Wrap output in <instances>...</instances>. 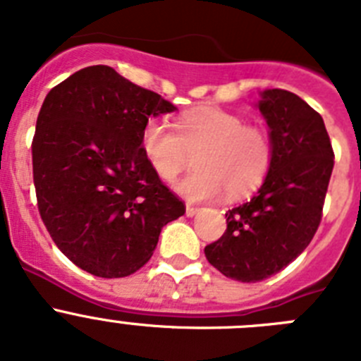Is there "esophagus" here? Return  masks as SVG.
Wrapping results in <instances>:
<instances>
[{
	"mask_svg": "<svg viewBox=\"0 0 361 361\" xmlns=\"http://www.w3.org/2000/svg\"><path fill=\"white\" fill-rule=\"evenodd\" d=\"M199 212H200V209L197 208V206H191V204H188V206H186V215L188 216H195Z\"/></svg>",
	"mask_w": 361,
	"mask_h": 361,
	"instance_id": "34e87169",
	"label": "esophagus"
}]
</instances>
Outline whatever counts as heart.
<instances>
[{
    "mask_svg": "<svg viewBox=\"0 0 361 361\" xmlns=\"http://www.w3.org/2000/svg\"><path fill=\"white\" fill-rule=\"evenodd\" d=\"M141 149L161 180L173 183L199 152V170L177 184L188 200L247 195L266 180L273 162V141L257 124H244L237 114L212 104L183 111L175 132L159 119H148L141 132Z\"/></svg>",
    "mask_w": 361,
    "mask_h": 361,
    "instance_id": "1",
    "label": "heart"
}]
</instances>
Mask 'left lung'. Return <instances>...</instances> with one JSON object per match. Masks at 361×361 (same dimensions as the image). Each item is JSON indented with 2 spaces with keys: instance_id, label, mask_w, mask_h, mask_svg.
<instances>
[{
  "instance_id": "8db88e82",
  "label": "left lung",
  "mask_w": 361,
  "mask_h": 361,
  "mask_svg": "<svg viewBox=\"0 0 361 361\" xmlns=\"http://www.w3.org/2000/svg\"><path fill=\"white\" fill-rule=\"evenodd\" d=\"M273 162L257 195L226 213L228 229L204 247L208 262L238 282L276 275L309 245L322 220L334 153L322 116L288 90H264Z\"/></svg>"
}]
</instances>
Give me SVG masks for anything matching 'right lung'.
Masks as SVG:
<instances>
[{"instance_id": "obj_1", "label": "right lung", "mask_w": 361, "mask_h": 361, "mask_svg": "<svg viewBox=\"0 0 361 361\" xmlns=\"http://www.w3.org/2000/svg\"><path fill=\"white\" fill-rule=\"evenodd\" d=\"M173 110L104 65L72 73L44 97L32 141L37 208L61 253L86 273H135L161 229L186 212L141 149L146 121Z\"/></svg>"}]
</instances>
